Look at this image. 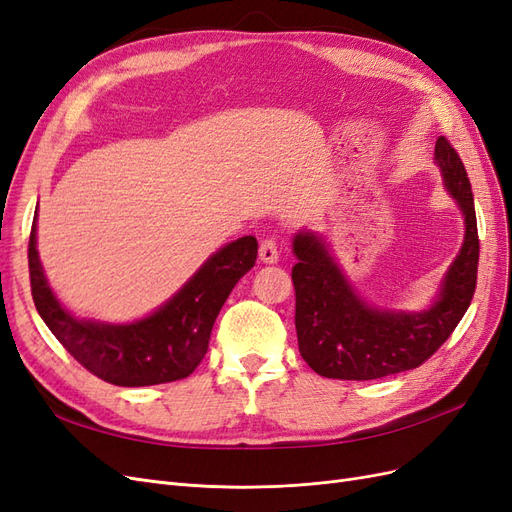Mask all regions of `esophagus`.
<instances>
[{
	"label": "esophagus",
	"instance_id": "1",
	"mask_svg": "<svg viewBox=\"0 0 512 512\" xmlns=\"http://www.w3.org/2000/svg\"><path fill=\"white\" fill-rule=\"evenodd\" d=\"M260 260L265 262V265H273V262L280 260V252H277V243L273 239H265L260 243V250H258Z\"/></svg>",
	"mask_w": 512,
	"mask_h": 512
}]
</instances>
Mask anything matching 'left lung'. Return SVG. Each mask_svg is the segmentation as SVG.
I'll use <instances>...</instances> for the list:
<instances>
[{
    "label": "left lung",
    "instance_id": "1",
    "mask_svg": "<svg viewBox=\"0 0 512 512\" xmlns=\"http://www.w3.org/2000/svg\"><path fill=\"white\" fill-rule=\"evenodd\" d=\"M436 162L446 190L466 218V239L429 309L393 312L367 305L356 297L314 232L294 237V327L301 356L316 374L335 380H376L414 369L451 337L468 312L480 252L472 185L459 153L444 136L436 143Z\"/></svg>",
    "mask_w": 512,
    "mask_h": 512
}]
</instances>
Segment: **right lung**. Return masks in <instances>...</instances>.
<instances>
[{
	"instance_id": "add662e5",
	"label": "right lung",
	"mask_w": 512,
	"mask_h": 512,
	"mask_svg": "<svg viewBox=\"0 0 512 512\" xmlns=\"http://www.w3.org/2000/svg\"><path fill=\"white\" fill-rule=\"evenodd\" d=\"M38 218V211H36ZM36 218L29 232V282L40 318L76 361L104 382L151 386L188 378L205 359L213 322L241 277L256 265L258 241L224 245L158 312L132 324L79 320L55 299L36 250Z\"/></svg>"
}]
</instances>
